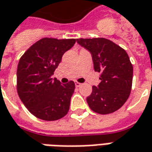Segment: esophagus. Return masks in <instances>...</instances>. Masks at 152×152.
I'll return each mask as SVG.
<instances>
[{"instance_id":"34e87169","label":"esophagus","mask_w":152,"mask_h":152,"mask_svg":"<svg viewBox=\"0 0 152 152\" xmlns=\"http://www.w3.org/2000/svg\"><path fill=\"white\" fill-rule=\"evenodd\" d=\"M75 85H76V87H80V86H82V84L80 83V82H77V81H76V83H75Z\"/></svg>"}]
</instances>
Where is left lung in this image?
Segmentation results:
<instances>
[{
  "mask_svg": "<svg viewBox=\"0 0 152 152\" xmlns=\"http://www.w3.org/2000/svg\"><path fill=\"white\" fill-rule=\"evenodd\" d=\"M76 42L91 53L94 71L101 73V82L92 87V93L86 98L88 105L99 114L115 112L131 93L133 68L128 53L104 38L77 39Z\"/></svg>",
  "mask_w": 152,
  "mask_h": 152,
  "instance_id": "1",
  "label": "left lung"
}]
</instances>
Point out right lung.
<instances>
[{"label":"right lung","mask_w":152,"mask_h":152,"mask_svg":"<svg viewBox=\"0 0 152 152\" xmlns=\"http://www.w3.org/2000/svg\"><path fill=\"white\" fill-rule=\"evenodd\" d=\"M76 39L43 38L33 44L20 59L17 67V92L30 113L45 121L60 119L68 113L75 91L72 80L62 85L53 79L62 55Z\"/></svg>","instance_id":"obj_1"}]
</instances>
